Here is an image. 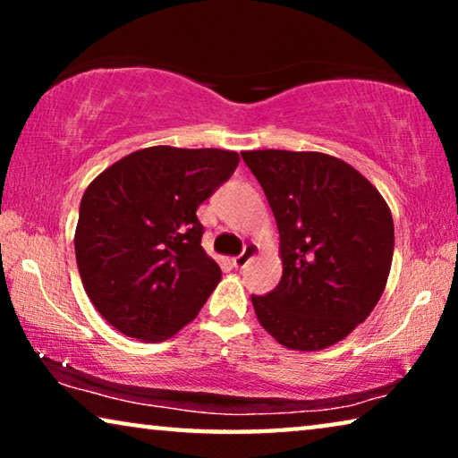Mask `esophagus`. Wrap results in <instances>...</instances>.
Returning <instances> with one entry per match:
<instances>
[{
  "label": "esophagus",
  "instance_id": "esophagus-1",
  "mask_svg": "<svg viewBox=\"0 0 458 458\" xmlns=\"http://www.w3.org/2000/svg\"><path fill=\"white\" fill-rule=\"evenodd\" d=\"M256 254H259V246H256V243H246V248H243V252H242L240 256H235V259H233V267L243 268V267L248 265L250 260L254 259Z\"/></svg>",
  "mask_w": 458,
  "mask_h": 458
}]
</instances>
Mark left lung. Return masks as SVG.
I'll list each match as a JSON object with an SVG mask.
<instances>
[{
	"instance_id": "8db88e82",
	"label": "left lung",
	"mask_w": 458,
	"mask_h": 458,
	"mask_svg": "<svg viewBox=\"0 0 458 458\" xmlns=\"http://www.w3.org/2000/svg\"><path fill=\"white\" fill-rule=\"evenodd\" d=\"M279 229V285L252 296L281 346L315 352L371 315L394 254L390 206L354 166L321 152H242Z\"/></svg>"
}]
</instances>
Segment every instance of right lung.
<instances>
[{
  "mask_svg": "<svg viewBox=\"0 0 458 458\" xmlns=\"http://www.w3.org/2000/svg\"><path fill=\"white\" fill-rule=\"evenodd\" d=\"M229 149L143 148L99 173L74 231L77 267L99 315L127 337L165 342L221 281L198 206L233 174Z\"/></svg>",
  "mask_w": 458,
  "mask_h": 458,
  "instance_id": "1",
  "label": "right lung"
}]
</instances>
